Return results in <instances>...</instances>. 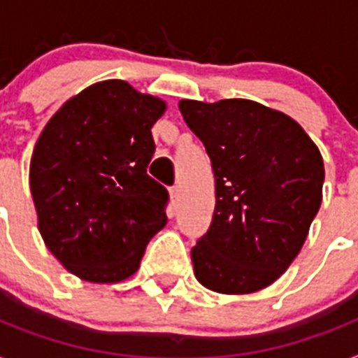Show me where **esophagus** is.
I'll return each instance as SVG.
<instances>
[{
  "label": "esophagus",
  "instance_id": "esophagus-1",
  "mask_svg": "<svg viewBox=\"0 0 358 358\" xmlns=\"http://www.w3.org/2000/svg\"><path fill=\"white\" fill-rule=\"evenodd\" d=\"M180 199H182V189H180V185H174V187H171V202H173V206H178Z\"/></svg>",
  "mask_w": 358,
  "mask_h": 358
}]
</instances>
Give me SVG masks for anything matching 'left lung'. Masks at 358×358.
Masks as SVG:
<instances>
[{
  "label": "left lung",
  "instance_id": "left-lung-1",
  "mask_svg": "<svg viewBox=\"0 0 358 358\" xmlns=\"http://www.w3.org/2000/svg\"><path fill=\"white\" fill-rule=\"evenodd\" d=\"M178 106L215 174L213 220L191 250L194 275L220 294L264 289L300 254L320 209V150L294 119L255 101Z\"/></svg>",
  "mask_w": 358,
  "mask_h": 358
}]
</instances>
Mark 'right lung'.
<instances>
[{"label": "right lung", "instance_id": "obj_1", "mask_svg": "<svg viewBox=\"0 0 358 358\" xmlns=\"http://www.w3.org/2000/svg\"><path fill=\"white\" fill-rule=\"evenodd\" d=\"M165 103L124 80L83 90L34 145L29 185L49 252L77 278L117 283L167 224L169 193L147 174Z\"/></svg>", "mask_w": 358, "mask_h": 358}]
</instances>
